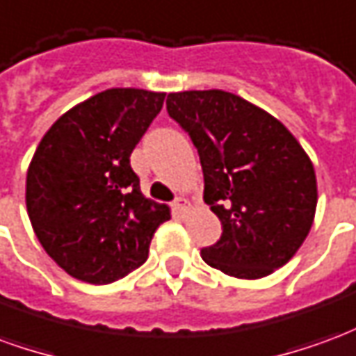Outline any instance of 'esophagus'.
I'll use <instances>...</instances> for the list:
<instances>
[{
	"label": "esophagus",
	"instance_id": "esophagus-1",
	"mask_svg": "<svg viewBox=\"0 0 356 356\" xmlns=\"http://www.w3.org/2000/svg\"><path fill=\"white\" fill-rule=\"evenodd\" d=\"M173 211L177 216H185L186 211H188V200H185V198H175V202H173Z\"/></svg>",
	"mask_w": 356,
	"mask_h": 356
}]
</instances>
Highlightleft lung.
<instances>
[{"instance_id": "8db88e82", "label": "left lung", "mask_w": 356, "mask_h": 356, "mask_svg": "<svg viewBox=\"0 0 356 356\" xmlns=\"http://www.w3.org/2000/svg\"><path fill=\"white\" fill-rule=\"evenodd\" d=\"M168 114L200 156L204 202L223 225L202 250L209 267L234 278H263L290 261L316 209L313 162L284 124L221 89L168 95Z\"/></svg>"}]
</instances>
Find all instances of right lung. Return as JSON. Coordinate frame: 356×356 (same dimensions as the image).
Segmentation results:
<instances>
[{
	"label": "right lung",
	"instance_id": "right-lung-1",
	"mask_svg": "<svg viewBox=\"0 0 356 356\" xmlns=\"http://www.w3.org/2000/svg\"><path fill=\"white\" fill-rule=\"evenodd\" d=\"M165 93L114 88L51 125L26 173V209L43 250L81 282L110 284L147 261L170 208L143 196L129 163Z\"/></svg>",
	"mask_w": 356,
	"mask_h": 356
}]
</instances>
